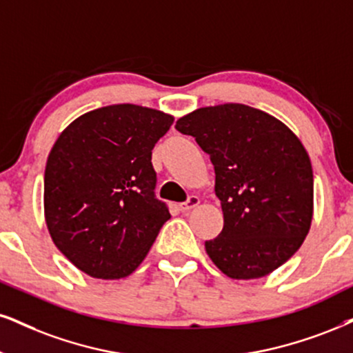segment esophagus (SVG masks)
Instances as JSON below:
<instances>
[{"instance_id":"1","label":"esophagus","mask_w":353,"mask_h":353,"mask_svg":"<svg viewBox=\"0 0 353 353\" xmlns=\"http://www.w3.org/2000/svg\"><path fill=\"white\" fill-rule=\"evenodd\" d=\"M198 204H199V198L194 196V194H191V196H188V199H186L185 203L180 204V208H181V211H190V210H193V208H196Z\"/></svg>"}]
</instances>
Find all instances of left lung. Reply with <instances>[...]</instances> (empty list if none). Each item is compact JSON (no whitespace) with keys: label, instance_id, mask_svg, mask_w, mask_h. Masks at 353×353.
Here are the masks:
<instances>
[{"label":"left lung","instance_id":"obj_1","mask_svg":"<svg viewBox=\"0 0 353 353\" xmlns=\"http://www.w3.org/2000/svg\"><path fill=\"white\" fill-rule=\"evenodd\" d=\"M214 165L224 228L204 242L234 280L262 278L294 255L312 221L314 178L299 139L267 112L228 103L176 121Z\"/></svg>","mask_w":353,"mask_h":353}]
</instances>
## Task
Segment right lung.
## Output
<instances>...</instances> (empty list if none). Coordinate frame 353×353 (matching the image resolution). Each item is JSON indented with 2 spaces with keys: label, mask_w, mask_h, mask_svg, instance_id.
<instances>
[{
  "label": "right lung",
  "mask_w": 353,
  "mask_h": 353,
  "mask_svg": "<svg viewBox=\"0 0 353 353\" xmlns=\"http://www.w3.org/2000/svg\"><path fill=\"white\" fill-rule=\"evenodd\" d=\"M173 116L137 104H112L80 116L52 147L43 175L50 237L78 270L119 280L136 270L162 225L152 149Z\"/></svg>",
  "instance_id": "1"
}]
</instances>
